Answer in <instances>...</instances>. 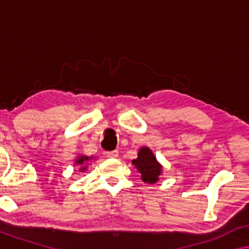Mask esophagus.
Here are the masks:
<instances>
[{
  "label": "esophagus",
  "mask_w": 249,
  "mask_h": 249,
  "mask_svg": "<svg viewBox=\"0 0 249 249\" xmlns=\"http://www.w3.org/2000/svg\"><path fill=\"white\" fill-rule=\"evenodd\" d=\"M107 158H117V157H119V151H117V150L107 151Z\"/></svg>",
  "instance_id": "obj_1"
}]
</instances>
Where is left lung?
<instances>
[{
	"mask_svg": "<svg viewBox=\"0 0 249 249\" xmlns=\"http://www.w3.org/2000/svg\"><path fill=\"white\" fill-rule=\"evenodd\" d=\"M132 163L142 175V180L147 183L157 182L162 172V166L157 161L154 153L148 147H142L137 158L134 159Z\"/></svg>",
	"mask_w": 249,
	"mask_h": 249,
	"instance_id": "left-lung-1",
	"label": "left lung"
}]
</instances>
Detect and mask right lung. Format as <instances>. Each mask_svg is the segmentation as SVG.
<instances>
[{
    "label": "right lung",
    "mask_w": 249,
    "mask_h": 249,
    "mask_svg": "<svg viewBox=\"0 0 249 249\" xmlns=\"http://www.w3.org/2000/svg\"><path fill=\"white\" fill-rule=\"evenodd\" d=\"M91 159H92V157H88V156H79V157L75 159L74 165L80 166V168H79L80 171H86L87 166H88V161Z\"/></svg>",
    "instance_id": "right-lung-1"
}]
</instances>
